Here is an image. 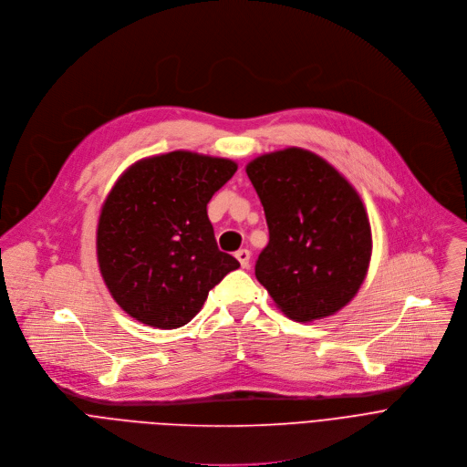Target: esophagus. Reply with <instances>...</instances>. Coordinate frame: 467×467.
Masks as SVG:
<instances>
[{"label":"esophagus","mask_w":467,"mask_h":467,"mask_svg":"<svg viewBox=\"0 0 467 467\" xmlns=\"http://www.w3.org/2000/svg\"><path fill=\"white\" fill-rule=\"evenodd\" d=\"M235 257H237V261L241 263L243 268H248V266H250V250L241 248V250L235 252Z\"/></svg>","instance_id":"obj_1"}]
</instances>
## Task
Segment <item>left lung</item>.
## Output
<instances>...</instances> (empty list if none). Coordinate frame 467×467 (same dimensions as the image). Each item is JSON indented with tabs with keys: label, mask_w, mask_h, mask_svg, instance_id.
<instances>
[{
	"label": "left lung",
	"mask_w": 467,
	"mask_h": 467,
	"mask_svg": "<svg viewBox=\"0 0 467 467\" xmlns=\"http://www.w3.org/2000/svg\"><path fill=\"white\" fill-rule=\"evenodd\" d=\"M246 174L268 226L257 282L296 322L342 309L362 285L371 255L357 192L326 160L296 147L255 158Z\"/></svg>",
	"instance_id": "1"
}]
</instances>
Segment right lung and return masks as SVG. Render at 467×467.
<instances>
[{
  "instance_id": "1",
  "label": "right lung",
  "mask_w": 467,
  "mask_h": 467,
  "mask_svg": "<svg viewBox=\"0 0 467 467\" xmlns=\"http://www.w3.org/2000/svg\"><path fill=\"white\" fill-rule=\"evenodd\" d=\"M235 171L232 160L174 150L134 163L116 182L99 217L98 259L132 318L160 329L188 324L239 268L208 219V202Z\"/></svg>"
}]
</instances>
